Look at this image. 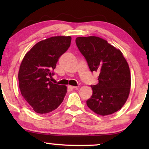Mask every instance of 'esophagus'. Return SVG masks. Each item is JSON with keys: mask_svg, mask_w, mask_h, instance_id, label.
Wrapping results in <instances>:
<instances>
[{"mask_svg": "<svg viewBox=\"0 0 149 149\" xmlns=\"http://www.w3.org/2000/svg\"><path fill=\"white\" fill-rule=\"evenodd\" d=\"M68 88L69 89H79L78 87H75V86H72V85H68Z\"/></svg>", "mask_w": 149, "mask_h": 149, "instance_id": "34e87169", "label": "esophagus"}]
</instances>
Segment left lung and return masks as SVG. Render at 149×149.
I'll use <instances>...</instances> for the list:
<instances>
[{
  "label": "left lung",
  "mask_w": 149,
  "mask_h": 149,
  "mask_svg": "<svg viewBox=\"0 0 149 149\" xmlns=\"http://www.w3.org/2000/svg\"><path fill=\"white\" fill-rule=\"evenodd\" d=\"M76 44L90 70L99 74L98 83L91 86L93 93L87 107L102 116L118 111L127 101L131 87L130 67L122 52L95 36L77 37Z\"/></svg>",
  "instance_id": "left-lung-1"
}]
</instances>
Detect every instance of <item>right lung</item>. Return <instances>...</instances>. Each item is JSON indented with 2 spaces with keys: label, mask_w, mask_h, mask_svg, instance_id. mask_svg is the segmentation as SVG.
<instances>
[{
  "label": "right lung",
  "mask_w": 149,
  "mask_h": 149,
  "mask_svg": "<svg viewBox=\"0 0 149 149\" xmlns=\"http://www.w3.org/2000/svg\"><path fill=\"white\" fill-rule=\"evenodd\" d=\"M70 42V36H52L40 40L22 61L18 72L19 87L24 100L36 113H51L64 100L67 87L53 83L49 77Z\"/></svg>",
  "instance_id": "add662e5"
}]
</instances>
